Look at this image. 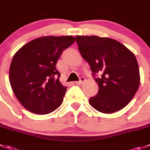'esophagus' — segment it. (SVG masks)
<instances>
[{"instance_id": "esophagus-1", "label": "esophagus", "mask_w": 150, "mask_h": 150, "mask_svg": "<svg viewBox=\"0 0 150 150\" xmlns=\"http://www.w3.org/2000/svg\"><path fill=\"white\" fill-rule=\"evenodd\" d=\"M84 81H85V78H83V77H81V79H80V81H75V83L78 84V85H79V84H82L84 82Z\"/></svg>"}]
</instances>
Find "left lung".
Segmentation results:
<instances>
[{
  "instance_id": "1",
  "label": "left lung",
  "mask_w": 150,
  "mask_h": 150,
  "mask_svg": "<svg viewBox=\"0 0 150 150\" xmlns=\"http://www.w3.org/2000/svg\"><path fill=\"white\" fill-rule=\"evenodd\" d=\"M78 50L91 67L99 86L98 93L89 99L94 108L111 114L125 107L140 84L135 55L115 40L97 36H76Z\"/></svg>"
}]
</instances>
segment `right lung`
Listing matches in <instances>:
<instances>
[{"label":"right lung","instance_id":"1","mask_svg":"<svg viewBox=\"0 0 150 150\" xmlns=\"http://www.w3.org/2000/svg\"><path fill=\"white\" fill-rule=\"evenodd\" d=\"M75 41L72 36H42L21 47L9 68V82L22 105L36 114L54 111L63 102L67 87L59 81L56 67L65 49Z\"/></svg>","mask_w":150,"mask_h":150}]
</instances>
